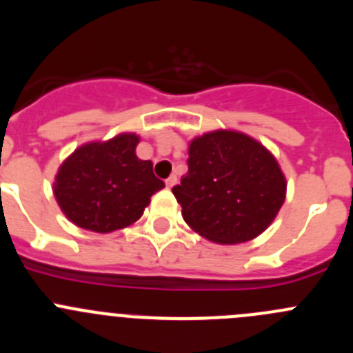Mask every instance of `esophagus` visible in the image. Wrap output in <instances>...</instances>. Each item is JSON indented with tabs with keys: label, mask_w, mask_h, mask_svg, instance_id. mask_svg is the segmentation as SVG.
Returning a JSON list of instances; mask_svg holds the SVG:
<instances>
[{
	"label": "esophagus",
	"mask_w": 353,
	"mask_h": 353,
	"mask_svg": "<svg viewBox=\"0 0 353 353\" xmlns=\"http://www.w3.org/2000/svg\"><path fill=\"white\" fill-rule=\"evenodd\" d=\"M165 184H167V188H174L177 184V177L176 176H170L169 179L165 181Z\"/></svg>",
	"instance_id": "34e87169"
}]
</instances>
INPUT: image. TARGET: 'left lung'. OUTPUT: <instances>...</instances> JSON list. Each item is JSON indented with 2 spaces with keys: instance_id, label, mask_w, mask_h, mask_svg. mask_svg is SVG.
I'll list each match as a JSON object with an SVG mask.
<instances>
[{
  "instance_id": "left-lung-1",
  "label": "left lung",
  "mask_w": 353,
  "mask_h": 353,
  "mask_svg": "<svg viewBox=\"0 0 353 353\" xmlns=\"http://www.w3.org/2000/svg\"><path fill=\"white\" fill-rule=\"evenodd\" d=\"M188 155V174L172 193L196 234L238 245L272 224L288 183L262 143L234 129H215L191 139Z\"/></svg>"
}]
</instances>
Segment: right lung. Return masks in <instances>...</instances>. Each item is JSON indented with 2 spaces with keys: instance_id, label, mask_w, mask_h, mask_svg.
<instances>
[{
  "instance_id": "add662e5",
  "label": "right lung",
  "mask_w": 353,
  "mask_h": 353,
  "mask_svg": "<svg viewBox=\"0 0 353 353\" xmlns=\"http://www.w3.org/2000/svg\"><path fill=\"white\" fill-rule=\"evenodd\" d=\"M138 143L136 132H121L84 143L61 162L53 194L72 224L107 234L141 217L152 194L165 184L155 177L150 160L138 159Z\"/></svg>"
}]
</instances>
